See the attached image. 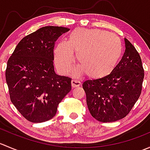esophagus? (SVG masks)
<instances>
[{
  "label": "esophagus",
  "mask_w": 150,
  "mask_h": 150,
  "mask_svg": "<svg viewBox=\"0 0 150 150\" xmlns=\"http://www.w3.org/2000/svg\"><path fill=\"white\" fill-rule=\"evenodd\" d=\"M71 83H72V88H76V87H78V86H81V82L78 81H77V80H72V81H71Z\"/></svg>",
  "instance_id": "esophagus-1"
}]
</instances>
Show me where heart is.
<instances>
[{
  "mask_svg": "<svg viewBox=\"0 0 150 150\" xmlns=\"http://www.w3.org/2000/svg\"><path fill=\"white\" fill-rule=\"evenodd\" d=\"M120 38L113 33L95 29L78 28L61 41L54 49V62L62 73L69 71L75 59L74 52L81 64L72 71L75 76L86 72L92 79L110 75L122 55Z\"/></svg>",
  "mask_w": 150,
  "mask_h": 150,
  "instance_id": "obj_1",
  "label": "heart"
}]
</instances>
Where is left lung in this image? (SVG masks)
Here are the masks:
<instances>
[{
  "label": "left lung",
  "mask_w": 150,
  "mask_h": 150,
  "mask_svg": "<svg viewBox=\"0 0 150 150\" xmlns=\"http://www.w3.org/2000/svg\"><path fill=\"white\" fill-rule=\"evenodd\" d=\"M125 50L120 62L107 76L83 83L92 117L102 122L125 117L139 98L144 72L138 51L125 38Z\"/></svg>",
  "instance_id": "1"
}]
</instances>
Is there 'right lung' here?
<instances>
[{
  "mask_svg": "<svg viewBox=\"0 0 150 150\" xmlns=\"http://www.w3.org/2000/svg\"><path fill=\"white\" fill-rule=\"evenodd\" d=\"M69 30L40 28L20 40L7 62L6 81L11 101L29 121L51 120L71 91V78L57 75L53 62L55 42Z\"/></svg>",
  "mask_w": 150,
  "mask_h": 150,
  "instance_id": "add662e5",
  "label": "right lung"
}]
</instances>
